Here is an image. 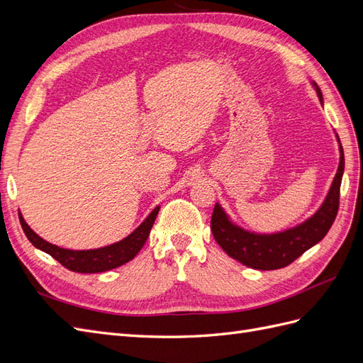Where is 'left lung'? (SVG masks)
Returning a JSON list of instances; mask_svg holds the SVG:
<instances>
[{
	"instance_id": "8db88e82",
	"label": "left lung",
	"mask_w": 363,
	"mask_h": 363,
	"mask_svg": "<svg viewBox=\"0 0 363 363\" xmlns=\"http://www.w3.org/2000/svg\"><path fill=\"white\" fill-rule=\"evenodd\" d=\"M315 87L318 91V96L323 100L321 91L318 89L316 84ZM339 148L340 162L332 188L328 191L324 204L312 218L300 225L286 230V232L276 235H256L245 232L244 228L230 223L221 206L215 204L211 228L219 247L230 257L236 259L250 268L269 271L291 265L304 251L320 242L328 230H330L339 208L340 182H342L345 164L342 145L339 144Z\"/></svg>"
}]
</instances>
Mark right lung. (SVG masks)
I'll return each instance as SVG.
<instances>
[{
    "mask_svg": "<svg viewBox=\"0 0 363 363\" xmlns=\"http://www.w3.org/2000/svg\"><path fill=\"white\" fill-rule=\"evenodd\" d=\"M159 208L160 207H156L133 233L127 236L125 239L119 240V242L103 247V248L82 250V251L65 250L57 245H52L33 232V230L28 227V224L24 221L23 215H19V221H21V225H23L26 236L36 248L48 252L51 257L56 259L69 271L94 274V272H103V271L118 268L133 259L139 252V250L144 247L145 240L150 235V230L152 224H155V219L159 213Z\"/></svg>",
    "mask_w": 363,
    "mask_h": 363,
    "instance_id": "right-lung-1",
    "label": "right lung"
}]
</instances>
